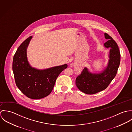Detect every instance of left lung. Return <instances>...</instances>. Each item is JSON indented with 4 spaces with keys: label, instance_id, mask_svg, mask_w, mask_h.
<instances>
[{
    "label": "left lung",
    "instance_id": "left-lung-1",
    "mask_svg": "<svg viewBox=\"0 0 132 132\" xmlns=\"http://www.w3.org/2000/svg\"><path fill=\"white\" fill-rule=\"evenodd\" d=\"M105 38L108 40L104 43L106 48H110L108 65L100 73L92 74L85 68L76 79V85L83 93L93 94L105 89L117 74L120 61V54L115 41L107 33Z\"/></svg>",
    "mask_w": 132,
    "mask_h": 132
}]
</instances>
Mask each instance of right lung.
<instances>
[{
  "label": "right lung",
  "mask_w": 132,
  "mask_h": 132,
  "mask_svg": "<svg viewBox=\"0 0 132 132\" xmlns=\"http://www.w3.org/2000/svg\"><path fill=\"white\" fill-rule=\"evenodd\" d=\"M32 37L26 39L17 50L13 60V71L17 86L26 96L40 99L50 94L53 89L57 77L68 65L45 70L32 68L27 58L26 49Z\"/></svg>",
  "instance_id": "add662e5"
}]
</instances>
